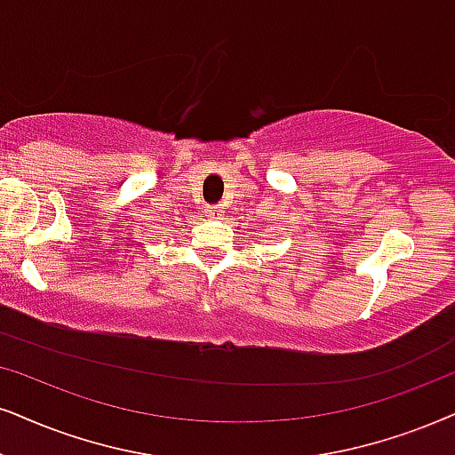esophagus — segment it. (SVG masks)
I'll return each instance as SVG.
<instances>
[{
    "label": "esophagus",
    "mask_w": 455,
    "mask_h": 455,
    "mask_svg": "<svg viewBox=\"0 0 455 455\" xmlns=\"http://www.w3.org/2000/svg\"><path fill=\"white\" fill-rule=\"evenodd\" d=\"M205 216H208V218H222L224 208H222V205H208V208H205Z\"/></svg>",
    "instance_id": "obj_1"
}]
</instances>
